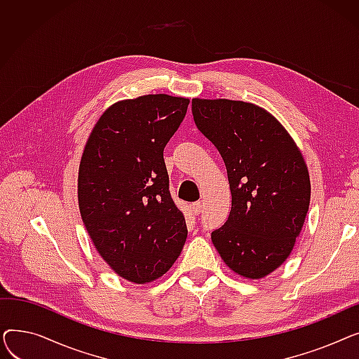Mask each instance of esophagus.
I'll return each mask as SVG.
<instances>
[{
	"mask_svg": "<svg viewBox=\"0 0 359 359\" xmlns=\"http://www.w3.org/2000/svg\"><path fill=\"white\" fill-rule=\"evenodd\" d=\"M192 210H194L195 215H199V214L202 212V202H195V203L192 205Z\"/></svg>",
	"mask_w": 359,
	"mask_h": 359,
	"instance_id": "34e87169",
	"label": "esophagus"
}]
</instances>
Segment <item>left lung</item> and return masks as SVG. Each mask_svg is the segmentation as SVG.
<instances>
[{
  "mask_svg": "<svg viewBox=\"0 0 359 359\" xmlns=\"http://www.w3.org/2000/svg\"><path fill=\"white\" fill-rule=\"evenodd\" d=\"M198 129L227 167L231 211L211 233L236 273L259 279L290 256L310 205V177L298 147L271 113L244 102L192 100Z\"/></svg>",
  "mask_w": 359,
  "mask_h": 359,
  "instance_id": "1",
  "label": "left lung"
}]
</instances>
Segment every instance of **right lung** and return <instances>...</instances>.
I'll return each mask as SVG.
<instances>
[{
	"instance_id": "right-lung-1",
	"label": "right lung",
	"mask_w": 359,
	"mask_h": 359,
	"mask_svg": "<svg viewBox=\"0 0 359 359\" xmlns=\"http://www.w3.org/2000/svg\"><path fill=\"white\" fill-rule=\"evenodd\" d=\"M189 100L148 94L110 106L93 128L79 172L90 238L119 276L145 284L172 268L187 237L163 158Z\"/></svg>"
}]
</instances>
